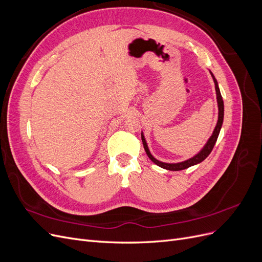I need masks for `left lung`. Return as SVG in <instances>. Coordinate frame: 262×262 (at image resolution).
<instances>
[{"mask_svg": "<svg viewBox=\"0 0 262 262\" xmlns=\"http://www.w3.org/2000/svg\"><path fill=\"white\" fill-rule=\"evenodd\" d=\"M210 74H211V76L213 78L214 85H215L216 100H217V107H219V118H217V122H216L215 128H214V131L212 133V136L210 137V139L208 140L207 143H205V145L201 148V150H200L199 153L195 154L191 158H188V160H186L184 162H180V163H164V162H161V161L156 160V158L152 154H150L149 149H148V146H147V143H146L145 137H144V133H143V131L141 132V139H142V142H143V146H144V149H145V152H146L148 158L154 164H156L157 166H160V167H162L164 169H167V170H175V171L176 170L186 169V168L191 167V166H193V165H196V164L203 162L205 158H207L210 155V153L212 152V149H213L214 145H215L216 140L219 138V134H220V131H221V128H222V124H223L224 102H223V98H222V95H221V92H220V89H219V84H217V81H216L215 76L213 75V73L211 72V71H210Z\"/></svg>", "mask_w": 262, "mask_h": 262, "instance_id": "left-lung-1", "label": "left lung"}]
</instances>
